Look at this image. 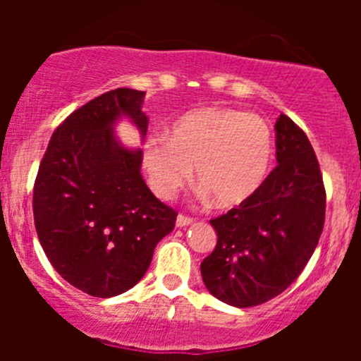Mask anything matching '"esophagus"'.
Here are the masks:
<instances>
[{
  "label": "esophagus",
  "instance_id": "34e87169",
  "mask_svg": "<svg viewBox=\"0 0 361 361\" xmlns=\"http://www.w3.org/2000/svg\"><path fill=\"white\" fill-rule=\"evenodd\" d=\"M194 224V218L185 216V214H178L176 218V227H187V225Z\"/></svg>",
  "mask_w": 361,
  "mask_h": 361
}]
</instances>
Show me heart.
<instances>
[{"label": "heart", "mask_w": 361, "mask_h": 361, "mask_svg": "<svg viewBox=\"0 0 361 361\" xmlns=\"http://www.w3.org/2000/svg\"><path fill=\"white\" fill-rule=\"evenodd\" d=\"M272 133L262 116L234 108H201L174 120L166 137H148L143 167L159 197L171 199L195 183L216 206L250 201L267 178L272 162Z\"/></svg>", "instance_id": "1"}]
</instances>
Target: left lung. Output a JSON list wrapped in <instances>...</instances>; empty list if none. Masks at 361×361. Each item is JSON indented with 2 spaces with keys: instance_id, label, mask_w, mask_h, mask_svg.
<instances>
[{
  "instance_id": "8db88e82",
  "label": "left lung",
  "mask_w": 361,
  "mask_h": 361,
  "mask_svg": "<svg viewBox=\"0 0 361 361\" xmlns=\"http://www.w3.org/2000/svg\"><path fill=\"white\" fill-rule=\"evenodd\" d=\"M274 129L278 166L250 201L209 220L218 241L201 264L202 281L235 307L285 292L314 253L325 224V185L307 136L283 113Z\"/></svg>"
}]
</instances>
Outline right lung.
Returning a JSON list of instances; mask_svg holds the SVG:
<instances>
[{"label":"right lung","mask_w":361,"mask_h":361,"mask_svg":"<svg viewBox=\"0 0 361 361\" xmlns=\"http://www.w3.org/2000/svg\"><path fill=\"white\" fill-rule=\"evenodd\" d=\"M143 97V90L115 89L73 111L54 130L36 174L39 245L69 285L92 297L133 288L178 216L145 183L143 152L122 147L113 134L120 116L147 134Z\"/></svg>","instance_id":"right-lung-1"}]
</instances>
